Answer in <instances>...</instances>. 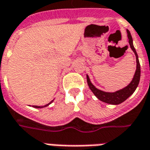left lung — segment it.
Returning a JSON list of instances; mask_svg holds the SVG:
<instances>
[{
    "mask_svg": "<svg viewBox=\"0 0 150 150\" xmlns=\"http://www.w3.org/2000/svg\"><path fill=\"white\" fill-rule=\"evenodd\" d=\"M127 31V35H128L129 39V46L131 47V49L133 50V52L135 54L136 56V62H137V69L135 71V74L134 75V78L130 82V83L129 84L128 86H126V87H124L123 89L119 90L115 92H105L101 91V90L97 89L93 84L91 83V82L90 80L89 76L86 75V80H87V84L89 86L90 89L91 91L94 95L96 97L101 100L103 103H109L111 105H118L120 103H123L124 101L126 100L129 96L133 95V93L135 91V90L138 86L139 83V81H140V77H141V67H140V63L138 60V56L136 52V50L134 48V44H133V39H132L131 34L129 33V30Z\"/></svg>",
    "mask_w": 150,
    "mask_h": 150,
    "instance_id": "1",
    "label": "left lung"
}]
</instances>
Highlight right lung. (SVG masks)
Wrapping results in <instances>:
<instances>
[{"mask_svg":"<svg viewBox=\"0 0 150 150\" xmlns=\"http://www.w3.org/2000/svg\"><path fill=\"white\" fill-rule=\"evenodd\" d=\"M52 102H53V100L52 101V102H50L48 104H47V105H45V106H33V107H35V108H42V107H45V106H47L48 105H49V104H51V103H52Z\"/></svg>","mask_w":150,"mask_h":150,"instance_id":"right-lung-1","label":"right lung"}]
</instances>
